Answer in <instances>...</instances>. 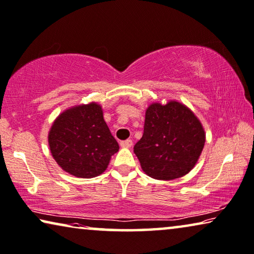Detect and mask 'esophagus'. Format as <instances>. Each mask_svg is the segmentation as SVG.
I'll use <instances>...</instances> for the list:
<instances>
[{
  "mask_svg": "<svg viewBox=\"0 0 254 254\" xmlns=\"http://www.w3.org/2000/svg\"><path fill=\"white\" fill-rule=\"evenodd\" d=\"M120 145H121V148L128 149V148H130L131 145H133V141H131V139H126V141L120 142Z\"/></svg>",
  "mask_w": 254,
  "mask_h": 254,
  "instance_id": "1",
  "label": "esophagus"
}]
</instances>
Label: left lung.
Segmentation results:
<instances>
[{
    "label": "left lung",
    "mask_w": 254,
    "mask_h": 254,
    "mask_svg": "<svg viewBox=\"0 0 254 254\" xmlns=\"http://www.w3.org/2000/svg\"><path fill=\"white\" fill-rule=\"evenodd\" d=\"M205 139L203 125L188 106L174 100L154 102L145 111L144 131L134 153L146 175L170 181L192 170Z\"/></svg>",
    "instance_id": "left-lung-1"
}]
</instances>
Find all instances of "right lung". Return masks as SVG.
<instances>
[{
    "label": "right lung",
    "mask_w": 254,
    "mask_h": 254,
    "mask_svg": "<svg viewBox=\"0 0 254 254\" xmlns=\"http://www.w3.org/2000/svg\"><path fill=\"white\" fill-rule=\"evenodd\" d=\"M51 156L62 170L76 178L91 179L104 173L119 144L96 102L66 109L48 133Z\"/></svg>",
    "instance_id": "obj_1"
}]
</instances>
